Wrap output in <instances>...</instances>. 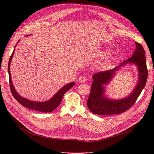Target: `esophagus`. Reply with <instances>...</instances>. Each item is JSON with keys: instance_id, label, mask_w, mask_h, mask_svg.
<instances>
[{"instance_id": "1", "label": "esophagus", "mask_w": 154, "mask_h": 154, "mask_svg": "<svg viewBox=\"0 0 154 154\" xmlns=\"http://www.w3.org/2000/svg\"><path fill=\"white\" fill-rule=\"evenodd\" d=\"M86 77H85L84 76H80V77L79 78V82H81V83H83L85 81H86Z\"/></svg>"}]
</instances>
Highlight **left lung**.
I'll return each instance as SVG.
<instances>
[{
	"instance_id": "obj_1",
	"label": "left lung",
	"mask_w": 154,
	"mask_h": 154,
	"mask_svg": "<svg viewBox=\"0 0 154 154\" xmlns=\"http://www.w3.org/2000/svg\"><path fill=\"white\" fill-rule=\"evenodd\" d=\"M136 44V49L132 56L112 70L95 73L91 92L87 101L90 111L100 116H109L122 113L132 106L145 86L148 77V70L145 50L142 45ZM134 64L139 70V81L133 91L127 97L119 100L108 99L104 95L105 87L114 77L116 72L123 66Z\"/></svg>"
}]
</instances>
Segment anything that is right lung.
<instances>
[{
	"instance_id": "obj_1",
	"label": "right lung",
	"mask_w": 154,
	"mask_h": 154,
	"mask_svg": "<svg viewBox=\"0 0 154 154\" xmlns=\"http://www.w3.org/2000/svg\"><path fill=\"white\" fill-rule=\"evenodd\" d=\"M14 51L15 50L14 49L12 54H11V56H10V58L9 60V63H8V73H9V77L10 89H11V93H12L13 96H14V98L17 101H18L21 105H22L25 107L28 108V109L38 111V112H53L60 104L61 101L62 100V98H63V97L64 94L68 90H69L71 88H72L74 86V85H75V82H72L70 83L67 84L66 85H65V86L61 88L57 92L50 100H49L48 101H42V102L33 101H30L29 100L22 97V96H21L18 93L16 92V91L14 86L13 85L12 79H11V77L10 65H11V60H12L13 56L14 55Z\"/></svg>"
}]
</instances>
